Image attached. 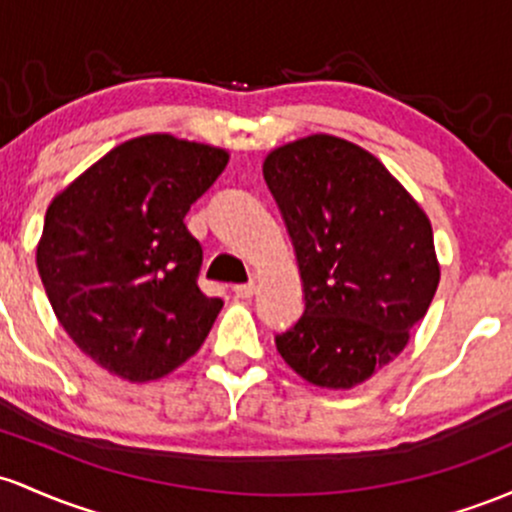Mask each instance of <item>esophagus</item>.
I'll return each mask as SVG.
<instances>
[{"mask_svg":"<svg viewBox=\"0 0 512 512\" xmlns=\"http://www.w3.org/2000/svg\"><path fill=\"white\" fill-rule=\"evenodd\" d=\"M255 282H250V284H238V286H233V291H235V296H238V299H243V301H247V299H252V294H255Z\"/></svg>","mask_w":512,"mask_h":512,"instance_id":"34e87169","label":"esophagus"}]
</instances>
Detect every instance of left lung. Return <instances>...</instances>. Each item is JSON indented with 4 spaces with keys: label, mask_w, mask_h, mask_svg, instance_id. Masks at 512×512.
Listing matches in <instances>:
<instances>
[{
    "label": "left lung",
    "mask_w": 512,
    "mask_h": 512,
    "mask_svg": "<svg viewBox=\"0 0 512 512\" xmlns=\"http://www.w3.org/2000/svg\"><path fill=\"white\" fill-rule=\"evenodd\" d=\"M262 174L299 260L306 308L279 355L318 389H355L411 340L440 284L423 206L369 150L313 133L269 150Z\"/></svg>",
    "instance_id": "1"
}]
</instances>
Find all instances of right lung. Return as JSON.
I'll use <instances>...</instances> for the list:
<instances>
[{
	"label": "right lung",
	"mask_w": 512,
	"mask_h": 512,
	"mask_svg": "<svg viewBox=\"0 0 512 512\" xmlns=\"http://www.w3.org/2000/svg\"><path fill=\"white\" fill-rule=\"evenodd\" d=\"M228 150L148 133L116 145L50 201L36 265L72 342L119 379L182 367L223 301L196 286L189 206L226 170Z\"/></svg>",
	"instance_id": "add662e5"
}]
</instances>
